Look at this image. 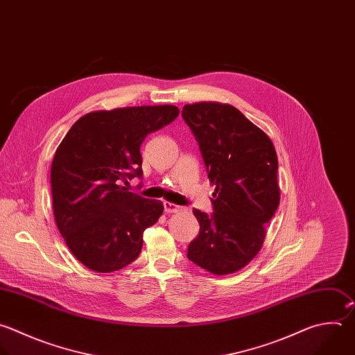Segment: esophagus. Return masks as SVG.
Here are the masks:
<instances>
[{"label":"esophagus","instance_id":"1","mask_svg":"<svg viewBox=\"0 0 355 355\" xmlns=\"http://www.w3.org/2000/svg\"><path fill=\"white\" fill-rule=\"evenodd\" d=\"M163 205H164V211H166V213H177V211L184 210L182 206H178V205L171 203V202H164Z\"/></svg>","mask_w":355,"mask_h":355}]
</instances>
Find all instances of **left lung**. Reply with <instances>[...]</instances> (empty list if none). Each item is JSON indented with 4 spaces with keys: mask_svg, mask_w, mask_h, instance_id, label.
<instances>
[{
    "mask_svg": "<svg viewBox=\"0 0 355 355\" xmlns=\"http://www.w3.org/2000/svg\"><path fill=\"white\" fill-rule=\"evenodd\" d=\"M182 118L214 185V211L193 209L200 230L187 257L213 275H230L261 251L266 224L279 207L277 155L270 138L230 104H185Z\"/></svg>",
    "mask_w": 355,
    "mask_h": 355,
    "instance_id": "8db88e82",
    "label": "left lung"
}]
</instances>
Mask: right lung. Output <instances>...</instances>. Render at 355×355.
<instances>
[{
	"label": "right lung",
	"instance_id": "right-lung-1",
	"mask_svg": "<svg viewBox=\"0 0 355 355\" xmlns=\"http://www.w3.org/2000/svg\"><path fill=\"white\" fill-rule=\"evenodd\" d=\"M175 105L93 111L71 127L51 164L53 210L72 255L98 273L134 262L144 231L163 213L160 200L130 192L142 177L141 145L178 116Z\"/></svg>",
	"mask_w": 355,
	"mask_h": 355
}]
</instances>
